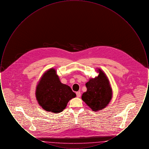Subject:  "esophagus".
<instances>
[{
	"label": "esophagus",
	"mask_w": 149,
	"mask_h": 149,
	"mask_svg": "<svg viewBox=\"0 0 149 149\" xmlns=\"http://www.w3.org/2000/svg\"><path fill=\"white\" fill-rule=\"evenodd\" d=\"M76 94H77V96L78 98H80V96H81V93H80V92H78L76 93Z\"/></svg>",
	"instance_id": "obj_1"
}]
</instances>
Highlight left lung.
<instances>
[{
    "mask_svg": "<svg viewBox=\"0 0 149 149\" xmlns=\"http://www.w3.org/2000/svg\"><path fill=\"white\" fill-rule=\"evenodd\" d=\"M98 75L90 78L85 84L87 91L83 93L81 99L94 112L105 108L112 98V89L105 72L97 69Z\"/></svg>",
    "mask_w": 149,
    "mask_h": 149,
    "instance_id": "8db88e82",
    "label": "left lung"
}]
</instances>
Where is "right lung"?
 Returning a JSON list of instances; mask_svg holds the SVG:
<instances>
[{
    "label": "right lung",
    "instance_id": "1",
    "mask_svg": "<svg viewBox=\"0 0 149 149\" xmlns=\"http://www.w3.org/2000/svg\"><path fill=\"white\" fill-rule=\"evenodd\" d=\"M35 94L43 109L54 113L63 112L69 101L76 97L69 86L60 81L54 68L43 74L36 86Z\"/></svg>",
    "mask_w": 149,
    "mask_h": 149
}]
</instances>
